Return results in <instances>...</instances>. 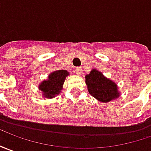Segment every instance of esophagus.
Masks as SVG:
<instances>
[{"mask_svg":"<svg viewBox=\"0 0 151 151\" xmlns=\"http://www.w3.org/2000/svg\"><path fill=\"white\" fill-rule=\"evenodd\" d=\"M81 67H77V68H76V70H75L76 73L77 74L78 76H81Z\"/></svg>","mask_w":151,"mask_h":151,"instance_id":"34e87169","label":"esophagus"}]
</instances>
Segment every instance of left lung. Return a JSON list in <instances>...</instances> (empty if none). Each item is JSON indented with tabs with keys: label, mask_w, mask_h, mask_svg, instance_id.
I'll return each instance as SVG.
<instances>
[{
	"label": "left lung",
	"mask_w": 151,
	"mask_h": 151,
	"mask_svg": "<svg viewBox=\"0 0 151 151\" xmlns=\"http://www.w3.org/2000/svg\"><path fill=\"white\" fill-rule=\"evenodd\" d=\"M88 91L99 101L108 103L120 96L115 82L106 78L102 72L93 69L86 76Z\"/></svg>",
	"instance_id": "obj_1"
}]
</instances>
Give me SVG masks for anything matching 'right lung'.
<instances>
[{
  "label": "right lung",
  "mask_w": 151,
  "mask_h": 151,
  "mask_svg": "<svg viewBox=\"0 0 151 151\" xmlns=\"http://www.w3.org/2000/svg\"><path fill=\"white\" fill-rule=\"evenodd\" d=\"M69 75V72L65 70H55L48 76L47 80L43 81L39 85L38 89L42 91L44 97L47 99H52L60 93L65 77Z\"/></svg>",
  "instance_id": "right-lung-1"
}]
</instances>
